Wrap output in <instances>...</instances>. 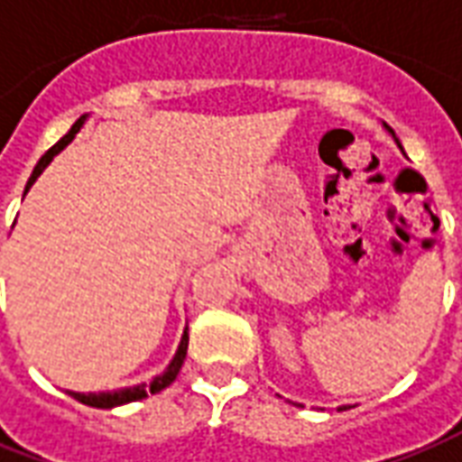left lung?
<instances>
[{
    "mask_svg": "<svg viewBox=\"0 0 462 462\" xmlns=\"http://www.w3.org/2000/svg\"><path fill=\"white\" fill-rule=\"evenodd\" d=\"M383 127H385V130H388L390 134H393V140H395V144H398L400 150H402V144H400V140H398V137H395V132L390 130V127H388V125H385V122H383ZM337 411H347V408H345V405H343V408H337Z\"/></svg>",
    "mask_w": 462,
    "mask_h": 462,
    "instance_id": "obj_1",
    "label": "left lung"
}]
</instances>
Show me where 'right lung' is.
I'll return each instance as SVG.
<instances>
[{
  "label": "right lung",
  "mask_w": 462,
  "mask_h": 462,
  "mask_svg": "<svg viewBox=\"0 0 462 462\" xmlns=\"http://www.w3.org/2000/svg\"><path fill=\"white\" fill-rule=\"evenodd\" d=\"M85 122H87V115H82V117L74 122L72 130L67 132L62 140L42 154V160L37 162L34 172H32V177H29L27 187H24V195L29 192V187L37 182V177L47 170V164H50L51 160L62 152L64 147L77 137V132L85 127ZM187 343H189V335H187V328H185L182 337H180V345H177L175 357H172V360H170V365L164 367L160 375H154L150 383H140V385H130V388H119V390H102V393H74V390H67V395H72L74 400H79L82 405H89V408H102V411H109V408H117V405H125V402H134V400L147 398L150 393H160V390H164L167 385H172V383H175L177 373H180V367H182V363H185V357H187Z\"/></svg>",
  "instance_id": "add662e5"
}]
</instances>
